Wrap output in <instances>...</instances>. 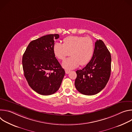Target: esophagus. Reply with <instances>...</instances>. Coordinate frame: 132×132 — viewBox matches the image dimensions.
I'll use <instances>...</instances> for the list:
<instances>
[{"label":"esophagus","mask_w":132,"mask_h":132,"mask_svg":"<svg viewBox=\"0 0 132 132\" xmlns=\"http://www.w3.org/2000/svg\"><path fill=\"white\" fill-rule=\"evenodd\" d=\"M69 72H70V71L67 70H65V73H66V74H68V73H69Z\"/></svg>","instance_id":"34e87169"}]
</instances>
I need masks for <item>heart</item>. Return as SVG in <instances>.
Masks as SVG:
<instances>
[{
    "instance_id": "heart-1",
    "label": "heart",
    "mask_w": 132,
    "mask_h": 132,
    "mask_svg": "<svg viewBox=\"0 0 132 132\" xmlns=\"http://www.w3.org/2000/svg\"><path fill=\"white\" fill-rule=\"evenodd\" d=\"M53 50L55 57L60 60L70 53L71 56L63 62L62 66L66 70H71L90 62L94 52V44L89 37L70 36L64 40L63 44L56 42Z\"/></svg>"
}]
</instances>
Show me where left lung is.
<instances>
[{"mask_svg":"<svg viewBox=\"0 0 132 132\" xmlns=\"http://www.w3.org/2000/svg\"><path fill=\"white\" fill-rule=\"evenodd\" d=\"M111 70L110 53L102 40H97L90 61L84 68L76 71L75 87L83 95H96L105 87L110 77Z\"/></svg>","mask_w":132,"mask_h":132,"instance_id":"obj_1","label":"left lung"}]
</instances>
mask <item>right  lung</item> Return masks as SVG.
<instances>
[{
    "mask_svg": "<svg viewBox=\"0 0 132 132\" xmlns=\"http://www.w3.org/2000/svg\"><path fill=\"white\" fill-rule=\"evenodd\" d=\"M59 36L58 34H48L32 41L23 55L24 76L30 87L41 95L55 93L65 76L53 50L54 40Z\"/></svg>",
    "mask_w": 132,
    "mask_h": 132,
    "instance_id": "obj_1",
    "label": "right lung"
}]
</instances>
